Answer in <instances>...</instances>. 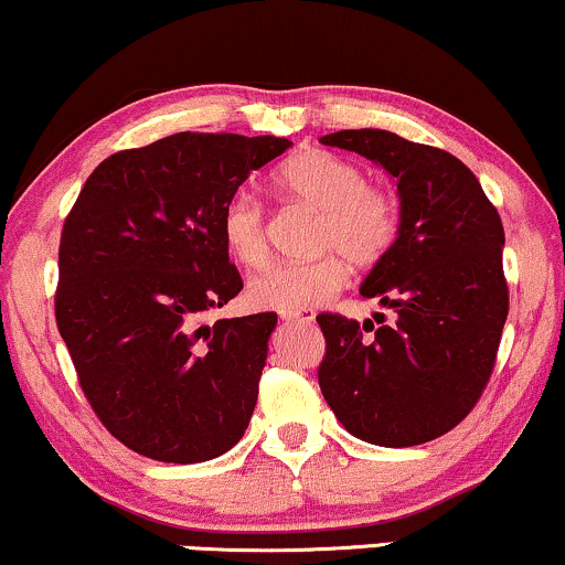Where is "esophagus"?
Returning <instances> with one entry per match:
<instances>
[{
	"label": "esophagus",
	"instance_id": "34e87169",
	"mask_svg": "<svg viewBox=\"0 0 565 565\" xmlns=\"http://www.w3.org/2000/svg\"><path fill=\"white\" fill-rule=\"evenodd\" d=\"M315 311L311 309H301V311H282V319L285 322H303V324H311L315 322Z\"/></svg>",
	"mask_w": 565,
	"mask_h": 565
}]
</instances>
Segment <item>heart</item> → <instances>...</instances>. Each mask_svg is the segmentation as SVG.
I'll use <instances>...</instances> for the list:
<instances>
[{
	"mask_svg": "<svg viewBox=\"0 0 565 565\" xmlns=\"http://www.w3.org/2000/svg\"><path fill=\"white\" fill-rule=\"evenodd\" d=\"M282 196L317 209V259L277 264L248 285L256 309H315L345 285L348 267L380 262L398 238V201L385 188L366 183V172L351 159L324 149H303L282 162L275 175ZM220 233L243 267L259 269L269 259L264 209L248 191L233 193L220 214Z\"/></svg>",
	"mask_w": 565,
	"mask_h": 565,
	"instance_id": "b5f03b06",
	"label": "heart"
}]
</instances>
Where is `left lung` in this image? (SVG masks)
<instances>
[{"instance_id": "left-lung-1", "label": "left lung", "mask_w": 565, "mask_h": 565, "mask_svg": "<svg viewBox=\"0 0 565 565\" xmlns=\"http://www.w3.org/2000/svg\"><path fill=\"white\" fill-rule=\"evenodd\" d=\"M319 141L372 159L401 199L398 238L361 282V296L380 298L395 322L319 315V387L359 440L429 443L466 419L495 366L508 317L503 222L475 172L448 151L377 128Z\"/></svg>"}]
</instances>
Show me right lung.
<instances>
[{
	"mask_svg": "<svg viewBox=\"0 0 565 565\" xmlns=\"http://www.w3.org/2000/svg\"><path fill=\"white\" fill-rule=\"evenodd\" d=\"M288 146L277 136H167L104 159L67 214L60 335L90 408L146 458L209 461L248 427L277 315L204 317L243 288L222 206Z\"/></svg>",
	"mask_w": 565,
	"mask_h": 565,
	"instance_id": "add662e5",
	"label": "right lung"
}]
</instances>
